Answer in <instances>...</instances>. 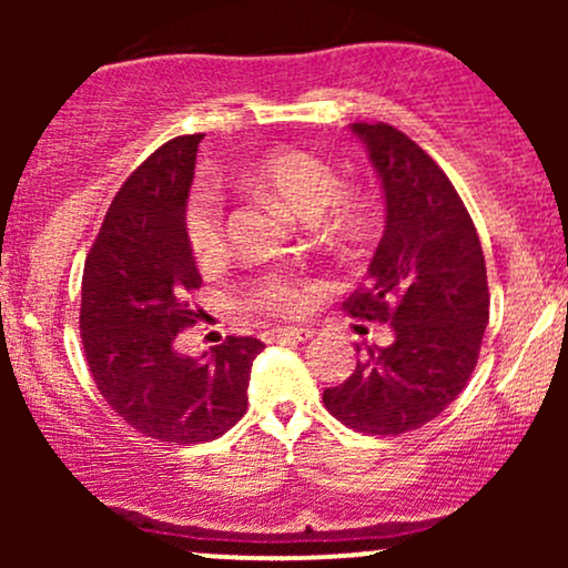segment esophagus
Returning <instances> with one entry per match:
<instances>
[{"label": "esophagus", "mask_w": 568, "mask_h": 568, "mask_svg": "<svg viewBox=\"0 0 568 568\" xmlns=\"http://www.w3.org/2000/svg\"><path fill=\"white\" fill-rule=\"evenodd\" d=\"M315 336V328L310 325H288V328H272L270 338H291V342H306Z\"/></svg>", "instance_id": "esophagus-1"}]
</instances>
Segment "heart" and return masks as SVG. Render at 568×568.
<instances>
[{
	"label": "heart",
	"instance_id": "b5f03b06",
	"mask_svg": "<svg viewBox=\"0 0 568 568\" xmlns=\"http://www.w3.org/2000/svg\"><path fill=\"white\" fill-rule=\"evenodd\" d=\"M251 181L270 189L298 216L317 219L331 205L338 226L355 221V202L338 194V175L317 154L304 149H277L253 165ZM184 232L192 256L200 264H213L226 251V216L221 194L213 186L202 184L189 194L184 207ZM310 285L293 272L270 270L247 280L243 288V304L258 315L288 317L310 306Z\"/></svg>",
	"mask_w": 568,
	"mask_h": 568
}]
</instances>
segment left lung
Listing matches in <instances>:
<instances>
[{
	"label": "left lung",
	"instance_id": "8db88e82",
	"mask_svg": "<svg viewBox=\"0 0 568 568\" xmlns=\"http://www.w3.org/2000/svg\"><path fill=\"white\" fill-rule=\"evenodd\" d=\"M387 200L368 283L344 302L352 317L389 323L323 403L342 425L400 435L433 422L470 382L488 323L484 247L465 202L425 149L393 125L355 122ZM361 352V347H357Z\"/></svg>",
	"mask_w": 568,
	"mask_h": 568
}]
</instances>
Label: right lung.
Here are the masks:
<instances>
[{
    "mask_svg": "<svg viewBox=\"0 0 568 568\" xmlns=\"http://www.w3.org/2000/svg\"><path fill=\"white\" fill-rule=\"evenodd\" d=\"M200 141L179 135L130 173L82 272L80 331L98 393L130 427L173 446L216 440L243 419L264 349L253 336H226L202 357L175 349L200 317L189 293L202 277L184 232Z\"/></svg>",
    "mask_w": 568,
    "mask_h": 568,
    "instance_id": "right-lung-1",
    "label": "right lung"
}]
</instances>
